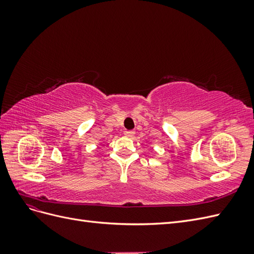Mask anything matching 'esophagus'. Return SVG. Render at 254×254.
Returning <instances> with one entry per match:
<instances>
[{"mask_svg":"<svg viewBox=\"0 0 254 254\" xmlns=\"http://www.w3.org/2000/svg\"><path fill=\"white\" fill-rule=\"evenodd\" d=\"M134 133H135V132L133 131V130H125V131H124V134H125L126 136H132Z\"/></svg>","mask_w":254,"mask_h":254,"instance_id":"esophagus-1","label":"esophagus"}]
</instances>
